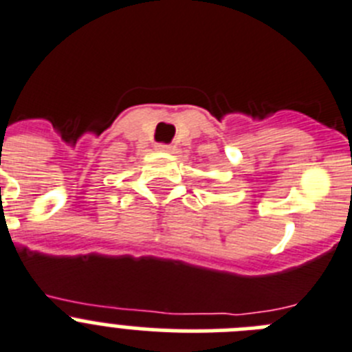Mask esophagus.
<instances>
[{"label": "esophagus", "mask_w": 352, "mask_h": 352, "mask_svg": "<svg viewBox=\"0 0 352 352\" xmlns=\"http://www.w3.org/2000/svg\"><path fill=\"white\" fill-rule=\"evenodd\" d=\"M156 151H161V153H170V151H172V145H170V144H156Z\"/></svg>", "instance_id": "1"}]
</instances>
